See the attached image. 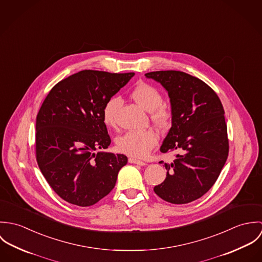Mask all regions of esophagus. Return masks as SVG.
Masks as SVG:
<instances>
[{"label": "esophagus", "instance_id": "34e87169", "mask_svg": "<svg viewBox=\"0 0 262 262\" xmlns=\"http://www.w3.org/2000/svg\"><path fill=\"white\" fill-rule=\"evenodd\" d=\"M129 162H130V163L139 164V165H145V164H146L144 161L139 160V159H136V158H134V157H130V158H129Z\"/></svg>", "mask_w": 262, "mask_h": 262}]
</instances>
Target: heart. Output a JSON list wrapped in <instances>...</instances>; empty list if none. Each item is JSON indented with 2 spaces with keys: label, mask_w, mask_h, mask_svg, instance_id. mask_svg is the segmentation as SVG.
<instances>
[{
  "label": "heart",
  "mask_w": 262,
  "mask_h": 262,
  "mask_svg": "<svg viewBox=\"0 0 262 262\" xmlns=\"http://www.w3.org/2000/svg\"><path fill=\"white\" fill-rule=\"evenodd\" d=\"M132 99L149 112L151 121L161 128L171 124L173 112L171 107L162 102L161 93L146 82L138 83L131 92ZM122 105L119 97L109 99L103 108V121L106 126L115 127L117 112ZM158 135L153 129L131 130L119 136L116 140L117 149L134 157H144L157 144Z\"/></svg>",
  "instance_id": "obj_1"
}]
</instances>
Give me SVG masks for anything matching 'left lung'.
<instances>
[{"instance_id": "left-lung-1", "label": "left lung", "mask_w": 262, "mask_h": 262, "mask_svg": "<svg viewBox=\"0 0 262 262\" xmlns=\"http://www.w3.org/2000/svg\"><path fill=\"white\" fill-rule=\"evenodd\" d=\"M145 75L165 88L173 112L172 126L160 151H182L172 163H164L166 178L154 187V192L171 204L190 203L214 186L227 160L229 139L223 105L211 86L184 72Z\"/></svg>"}]
</instances>
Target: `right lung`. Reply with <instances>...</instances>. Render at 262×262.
I'll return each instance as SVG.
<instances>
[{
	"instance_id": "obj_1",
	"label": "right lung",
	"mask_w": 262,
	"mask_h": 262,
	"mask_svg": "<svg viewBox=\"0 0 262 262\" xmlns=\"http://www.w3.org/2000/svg\"><path fill=\"white\" fill-rule=\"evenodd\" d=\"M134 73L85 70L57 82L36 117L38 166L52 189L79 207L93 206L109 194L127 156L97 152L111 144L103 121L106 102Z\"/></svg>"
}]
</instances>
